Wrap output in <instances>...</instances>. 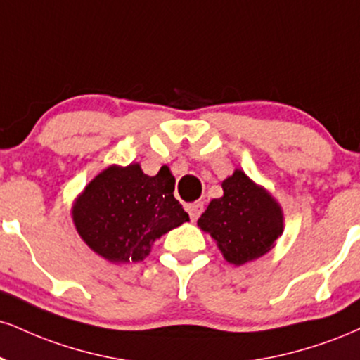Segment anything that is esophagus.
<instances>
[{
    "instance_id": "esophagus-1",
    "label": "esophagus",
    "mask_w": 360,
    "mask_h": 360,
    "mask_svg": "<svg viewBox=\"0 0 360 360\" xmlns=\"http://www.w3.org/2000/svg\"><path fill=\"white\" fill-rule=\"evenodd\" d=\"M186 210H188L191 221H196V219L202 213V202L196 201V202H191V205H186Z\"/></svg>"
}]
</instances>
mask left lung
Wrapping results in <instances>:
<instances>
[{"instance_id": "8db88e82", "label": "left lung", "mask_w": 360, "mask_h": 360, "mask_svg": "<svg viewBox=\"0 0 360 360\" xmlns=\"http://www.w3.org/2000/svg\"><path fill=\"white\" fill-rule=\"evenodd\" d=\"M221 186L223 196L207 205L198 226L213 238L228 263L240 266L274 248L285 228L283 210L241 169Z\"/></svg>"}]
</instances>
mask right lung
Listing matches in <instances>:
<instances>
[{"label": "right lung", "instance_id": "obj_1", "mask_svg": "<svg viewBox=\"0 0 360 360\" xmlns=\"http://www.w3.org/2000/svg\"><path fill=\"white\" fill-rule=\"evenodd\" d=\"M77 233L110 263L141 262L154 241L189 221L174 198V176L161 167L147 176L141 164H112L85 186L72 205Z\"/></svg>", "mask_w": 360, "mask_h": 360}]
</instances>
